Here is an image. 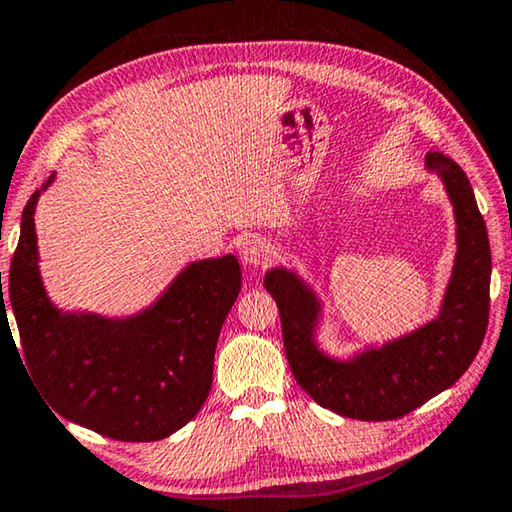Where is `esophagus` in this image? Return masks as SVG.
I'll list each match as a JSON object with an SVG mask.
<instances>
[{"label": "esophagus", "instance_id": "1", "mask_svg": "<svg viewBox=\"0 0 512 512\" xmlns=\"http://www.w3.org/2000/svg\"><path fill=\"white\" fill-rule=\"evenodd\" d=\"M240 256L242 263L249 265V268H265L274 258V249L265 238H247L242 242Z\"/></svg>", "mask_w": 512, "mask_h": 512}]
</instances>
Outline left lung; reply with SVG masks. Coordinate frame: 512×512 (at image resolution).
Returning a JSON list of instances; mask_svg holds the SVG:
<instances>
[{"mask_svg":"<svg viewBox=\"0 0 512 512\" xmlns=\"http://www.w3.org/2000/svg\"><path fill=\"white\" fill-rule=\"evenodd\" d=\"M425 164L441 175L457 221V256L439 316L381 348L351 360L318 351L314 330L321 302L293 272L274 268L265 288L281 316L288 365L307 395L344 418L395 420L450 388L476 358L490 318L492 254L469 177L453 159L429 152Z\"/></svg>","mask_w":512,"mask_h":512,"instance_id":"8db88e82","label":"left lung"}]
</instances>
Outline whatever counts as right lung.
Listing matches in <instances>:
<instances>
[{
  "instance_id": "obj_1",
  "label": "right lung",
  "mask_w": 512,
  "mask_h": 512,
  "mask_svg": "<svg viewBox=\"0 0 512 512\" xmlns=\"http://www.w3.org/2000/svg\"><path fill=\"white\" fill-rule=\"evenodd\" d=\"M50 182L53 177L43 189ZM39 194L22 210L6 293L0 274V325H9L11 307L29 376L59 416L117 441L166 439L210 395L214 348L242 286L238 258L228 254L187 265L136 316L115 321L62 314L48 300L39 274Z\"/></svg>"
}]
</instances>
